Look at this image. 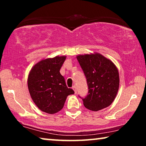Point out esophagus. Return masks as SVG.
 <instances>
[{
	"mask_svg": "<svg viewBox=\"0 0 146 146\" xmlns=\"http://www.w3.org/2000/svg\"><path fill=\"white\" fill-rule=\"evenodd\" d=\"M73 90H74V91H75V93L76 94V92H77V91H76V86H73Z\"/></svg>",
	"mask_w": 146,
	"mask_h": 146,
	"instance_id": "obj_1",
	"label": "esophagus"
}]
</instances>
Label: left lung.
Instances as JSON below:
<instances>
[{
  "label": "left lung",
  "mask_w": 146,
  "mask_h": 146,
  "mask_svg": "<svg viewBox=\"0 0 146 146\" xmlns=\"http://www.w3.org/2000/svg\"><path fill=\"white\" fill-rule=\"evenodd\" d=\"M76 58L87 79L89 92L84 106L93 111L110 106L119 89L120 78L115 64L98 53L78 55Z\"/></svg>",
  "instance_id": "8db88e82"
}]
</instances>
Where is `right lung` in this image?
Returning <instances> with one entry per match:
<instances>
[{
  "mask_svg": "<svg viewBox=\"0 0 146 146\" xmlns=\"http://www.w3.org/2000/svg\"><path fill=\"white\" fill-rule=\"evenodd\" d=\"M66 58V56H56L42 59L29 73L27 82L32 100L39 110L48 114L60 111L68 96L74 93L60 73Z\"/></svg>",
  "mask_w": 146,
  "mask_h": 146,
  "instance_id": "1",
  "label": "right lung"
}]
</instances>
